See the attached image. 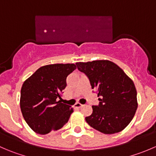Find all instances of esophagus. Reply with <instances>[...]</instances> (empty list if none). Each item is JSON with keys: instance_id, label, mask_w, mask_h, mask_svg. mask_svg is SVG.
Returning <instances> with one entry per match:
<instances>
[{"instance_id": "obj_1", "label": "esophagus", "mask_w": 156, "mask_h": 156, "mask_svg": "<svg viewBox=\"0 0 156 156\" xmlns=\"http://www.w3.org/2000/svg\"><path fill=\"white\" fill-rule=\"evenodd\" d=\"M83 106V105L81 104V103H76L75 104V108H81Z\"/></svg>"}]
</instances>
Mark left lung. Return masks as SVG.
Wrapping results in <instances>:
<instances>
[{"instance_id":"left-lung-1","label":"left lung","mask_w":156,"mask_h":156,"mask_svg":"<svg viewBox=\"0 0 156 156\" xmlns=\"http://www.w3.org/2000/svg\"><path fill=\"white\" fill-rule=\"evenodd\" d=\"M78 69L89 78L100 98L98 106L85 118L93 128L105 134L122 131L129 125L137 108L136 90L131 78L114 62L94 60L77 62Z\"/></svg>"}]
</instances>
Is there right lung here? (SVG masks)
I'll use <instances>...</instances> for the list:
<instances>
[{
	"mask_svg": "<svg viewBox=\"0 0 156 156\" xmlns=\"http://www.w3.org/2000/svg\"><path fill=\"white\" fill-rule=\"evenodd\" d=\"M76 66L73 63L50 64L41 66L22 86L20 108L31 130L47 134L62 128L68 122L73 108L61 103L66 78Z\"/></svg>",
	"mask_w": 156,
	"mask_h": 156,
	"instance_id": "right-lung-1",
	"label": "right lung"
}]
</instances>
